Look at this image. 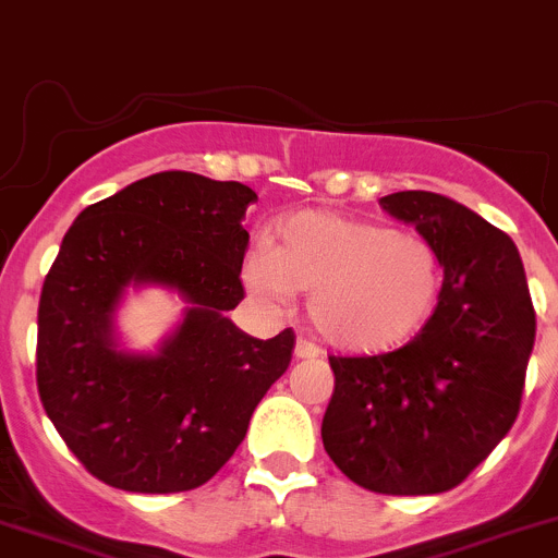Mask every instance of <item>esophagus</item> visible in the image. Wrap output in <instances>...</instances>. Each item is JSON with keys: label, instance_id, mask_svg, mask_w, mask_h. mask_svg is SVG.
Masks as SVG:
<instances>
[{"label": "esophagus", "instance_id": "obj_1", "mask_svg": "<svg viewBox=\"0 0 558 558\" xmlns=\"http://www.w3.org/2000/svg\"><path fill=\"white\" fill-rule=\"evenodd\" d=\"M294 355L300 357V361H314V357H322V350H319V347H316V343L305 341V338H296Z\"/></svg>", "mask_w": 558, "mask_h": 558}]
</instances>
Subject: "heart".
<instances>
[{"label":"heart","mask_w":558,"mask_h":558,"mask_svg":"<svg viewBox=\"0 0 558 558\" xmlns=\"http://www.w3.org/2000/svg\"><path fill=\"white\" fill-rule=\"evenodd\" d=\"M244 286L264 305L311 289L308 316L341 350L383 352L424 327L444 269L418 233L393 231L336 211H300L258 242L244 262Z\"/></svg>","instance_id":"1"}]
</instances>
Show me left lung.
Listing matches in <instances>:
<instances>
[{
  "mask_svg": "<svg viewBox=\"0 0 558 558\" xmlns=\"http://www.w3.org/2000/svg\"><path fill=\"white\" fill-rule=\"evenodd\" d=\"M437 250V308L402 350L330 357L336 390L322 444L343 476L385 496L465 482L512 429L537 316L512 239L435 192L379 197Z\"/></svg>",
  "mask_w": 558,
  "mask_h": 558,
  "instance_id": "8db88e82",
  "label": "left lung"
}]
</instances>
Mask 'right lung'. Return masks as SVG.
<instances>
[{
  "label": "right lung",
  "mask_w": 558,
  "mask_h": 558,
  "mask_svg": "<svg viewBox=\"0 0 558 558\" xmlns=\"http://www.w3.org/2000/svg\"><path fill=\"white\" fill-rule=\"evenodd\" d=\"M258 201L239 181L165 170L93 203L68 228L38 305V393L76 460L129 493L195 490L233 457L250 415L289 368L294 332L253 338L226 311ZM187 303L156 353L123 351L113 314L129 288Z\"/></svg>",
  "instance_id": "add662e5"
}]
</instances>
